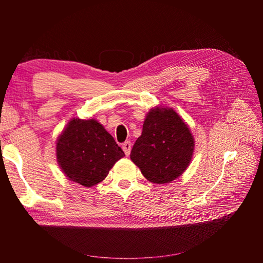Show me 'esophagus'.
I'll use <instances>...</instances> for the list:
<instances>
[{"label": "esophagus", "mask_w": 263, "mask_h": 263, "mask_svg": "<svg viewBox=\"0 0 263 263\" xmlns=\"http://www.w3.org/2000/svg\"><path fill=\"white\" fill-rule=\"evenodd\" d=\"M131 148H132V144H131V142H128V141H126V142H124V143L122 144V149H123V152H124V154H125L126 156L130 155V153H131Z\"/></svg>", "instance_id": "esophagus-1"}]
</instances>
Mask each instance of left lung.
<instances>
[{
	"label": "left lung",
	"mask_w": 263,
	"mask_h": 263,
	"mask_svg": "<svg viewBox=\"0 0 263 263\" xmlns=\"http://www.w3.org/2000/svg\"><path fill=\"white\" fill-rule=\"evenodd\" d=\"M193 150L194 139L180 115L170 107H155L146 116L130 157L148 181L165 184L183 174Z\"/></svg>",
	"instance_id": "left-lung-1"
}]
</instances>
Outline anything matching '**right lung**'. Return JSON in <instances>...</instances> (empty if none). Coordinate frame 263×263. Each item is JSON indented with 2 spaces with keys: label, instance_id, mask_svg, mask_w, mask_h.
I'll return each mask as SVG.
<instances>
[{
  "label": "right lung",
  "instance_id": "add662e5",
  "mask_svg": "<svg viewBox=\"0 0 263 263\" xmlns=\"http://www.w3.org/2000/svg\"><path fill=\"white\" fill-rule=\"evenodd\" d=\"M114 138L96 120L72 119L57 141L58 163L69 180L86 187L105 180L124 157Z\"/></svg>",
  "mask_w": 263,
  "mask_h": 263
}]
</instances>
